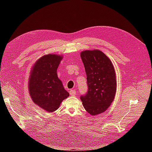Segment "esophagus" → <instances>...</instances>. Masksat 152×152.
<instances>
[{
	"label": "esophagus",
	"mask_w": 152,
	"mask_h": 152,
	"mask_svg": "<svg viewBox=\"0 0 152 152\" xmlns=\"http://www.w3.org/2000/svg\"><path fill=\"white\" fill-rule=\"evenodd\" d=\"M70 94L72 95V96L75 95L76 94V91L75 89H71L70 91Z\"/></svg>",
	"instance_id": "obj_1"
}]
</instances>
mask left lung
Returning a JSON list of instances; mask_svg holds the SVG:
<instances>
[{"label":"left lung","instance_id":"8db88e82","mask_svg":"<svg viewBox=\"0 0 152 152\" xmlns=\"http://www.w3.org/2000/svg\"><path fill=\"white\" fill-rule=\"evenodd\" d=\"M80 57L88 87L80 99L86 111L96 115L106 111L114 99L117 90L115 72L111 60L99 50H84Z\"/></svg>","mask_w":152,"mask_h":152}]
</instances>
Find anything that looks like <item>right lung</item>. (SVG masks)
<instances>
[{"mask_svg":"<svg viewBox=\"0 0 152 152\" xmlns=\"http://www.w3.org/2000/svg\"><path fill=\"white\" fill-rule=\"evenodd\" d=\"M63 56L49 54L39 58L31 68L28 90L32 101L48 112L59 107L69 93L58 79L57 69Z\"/></svg>","mask_w":152,"mask_h":152,"instance_id":"add662e5","label":"right lung"}]
</instances>
